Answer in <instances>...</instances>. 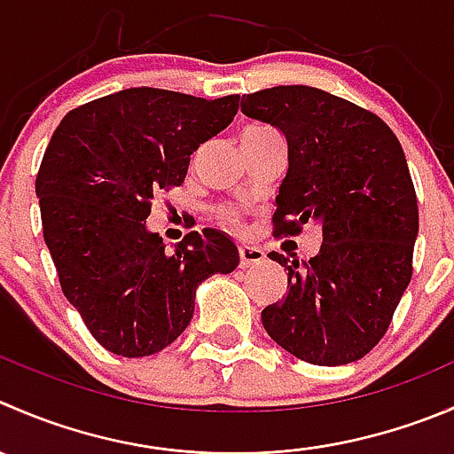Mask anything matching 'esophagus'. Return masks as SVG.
I'll return each mask as SVG.
<instances>
[{
	"mask_svg": "<svg viewBox=\"0 0 454 454\" xmlns=\"http://www.w3.org/2000/svg\"><path fill=\"white\" fill-rule=\"evenodd\" d=\"M263 259H266V254H263V250L257 248V246H248V244L239 246V262L244 268L257 266V263H262Z\"/></svg>",
	"mask_w": 454,
	"mask_h": 454,
	"instance_id": "esophagus-1",
	"label": "esophagus"
}]
</instances>
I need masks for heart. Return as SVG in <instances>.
<instances>
[{
  "label": "heart",
  "instance_id": "b5f03b06",
  "mask_svg": "<svg viewBox=\"0 0 454 454\" xmlns=\"http://www.w3.org/2000/svg\"><path fill=\"white\" fill-rule=\"evenodd\" d=\"M228 217L232 219V222H237V217H235V213H228Z\"/></svg>",
  "mask_w": 454,
  "mask_h": 454
}]
</instances>
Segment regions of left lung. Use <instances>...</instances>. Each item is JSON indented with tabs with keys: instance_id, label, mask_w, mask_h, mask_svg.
Segmentation results:
<instances>
[{
	"instance_id": "left-lung-1",
	"label": "left lung",
	"mask_w": 454,
	"mask_h": 454,
	"mask_svg": "<svg viewBox=\"0 0 454 454\" xmlns=\"http://www.w3.org/2000/svg\"><path fill=\"white\" fill-rule=\"evenodd\" d=\"M241 113L288 146L277 235L308 222L324 232L308 262L268 254L288 270V293L263 308V328L301 362H357L380 344L412 277L419 210L402 144L377 115L312 86L244 95Z\"/></svg>"
}]
</instances>
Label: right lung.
<instances>
[{
  "mask_svg": "<svg viewBox=\"0 0 454 454\" xmlns=\"http://www.w3.org/2000/svg\"><path fill=\"white\" fill-rule=\"evenodd\" d=\"M239 95L201 99L126 88L70 110L43 153L35 192L66 299L121 357L164 350L186 330L197 286L239 263L222 231L188 232L168 253L146 219L186 179L191 155L222 133Z\"/></svg>",
  "mask_w": 454,
  "mask_h": 454,
  "instance_id": "obj_1",
  "label": "right lung"
}]
</instances>
